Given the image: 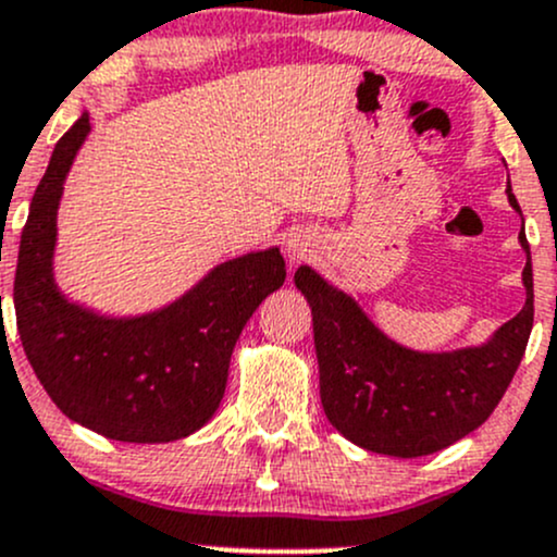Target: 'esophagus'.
<instances>
[{
    "mask_svg": "<svg viewBox=\"0 0 557 557\" xmlns=\"http://www.w3.org/2000/svg\"><path fill=\"white\" fill-rule=\"evenodd\" d=\"M302 255H305V249L297 247V244H289V257H292V260H300Z\"/></svg>",
    "mask_w": 557,
    "mask_h": 557,
    "instance_id": "1",
    "label": "esophagus"
}]
</instances>
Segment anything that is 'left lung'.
I'll list each match as a JSON object with an SVG mask.
<instances>
[{
  "mask_svg": "<svg viewBox=\"0 0 557 557\" xmlns=\"http://www.w3.org/2000/svg\"><path fill=\"white\" fill-rule=\"evenodd\" d=\"M507 199L518 209L512 188ZM523 310L481 348L414 352L387 339L345 292L308 265L295 284L313 310L321 404L329 422L367 451L424 457L457 444L492 417L529 345L534 326V273L525 233Z\"/></svg>",
  "mask_w": 557,
  "mask_h": 557,
  "instance_id": "1",
  "label": "left lung"
}]
</instances>
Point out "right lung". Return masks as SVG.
<instances>
[{"instance_id": "obj_1", "label": "right lung", "mask_w": 557, "mask_h": 557, "mask_svg": "<svg viewBox=\"0 0 557 557\" xmlns=\"http://www.w3.org/2000/svg\"><path fill=\"white\" fill-rule=\"evenodd\" d=\"M89 116L58 140L21 233L15 319L41 387L69 420L127 444H166L218 411L233 345L257 305L286 278L278 249L214 268L170 308L103 319L71 305L52 281L55 212Z\"/></svg>"}]
</instances>
